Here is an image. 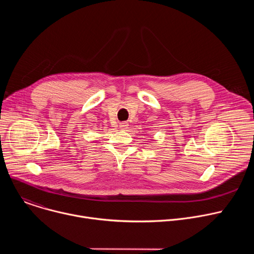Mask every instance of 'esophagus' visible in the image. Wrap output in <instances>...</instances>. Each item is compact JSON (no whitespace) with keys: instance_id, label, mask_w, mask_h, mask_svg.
Returning <instances> with one entry per match:
<instances>
[{"instance_id":"obj_1","label":"esophagus","mask_w":254,"mask_h":254,"mask_svg":"<svg viewBox=\"0 0 254 254\" xmlns=\"http://www.w3.org/2000/svg\"><path fill=\"white\" fill-rule=\"evenodd\" d=\"M127 127H128V123H127V122H123V123L120 124V127H121L122 129L127 128Z\"/></svg>"}]
</instances>
